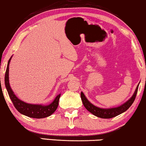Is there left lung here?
<instances>
[{
  "instance_id": "1",
  "label": "left lung",
  "mask_w": 146,
  "mask_h": 146,
  "mask_svg": "<svg viewBox=\"0 0 146 146\" xmlns=\"http://www.w3.org/2000/svg\"><path fill=\"white\" fill-rule=\"evenodd\" d=\"M139 85V83L136 89H135V92L133 93V96L127 101H126L125 103L120 105V106L116 107V108H102L95 106V105H93L92 103H91L88 100L87 98L86 97V96L84 95V94L82 92H81V99H82L84 106L85 107L88 111H90L93 115L101 117V118H111V117L117 116V115L124 113V111H126L131 106V105L133 104V103L135 101V97H136Z\"/></svg>"
}]
</instances>
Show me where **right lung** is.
I'll return each mask as SVG.
<instances>
[{
	"label": "right lung",
	"mask_w": 146,
	"mask_h": 146,
	"mask_svg": "<svg viewBox=\"0 0 146 146\" xmlns=\"http://www.w3.org/2000/svg\"><path fill=\"white\" fill-rule=\"evenodd\" d=\"M11 58L9 60L7 67L6 73L5 76V84L9 96L11 101L13 102L14 107L15 109L23 115L33 118H43L50 116L56 111L58 106L59 99L60 97V94H58L56 98L50 104H31L24 102L17 97L15 93L12 90L9 84V63L11 62Z\"/></svg>",
	"instance_id": "right-lung-1"
}]
</instances>
